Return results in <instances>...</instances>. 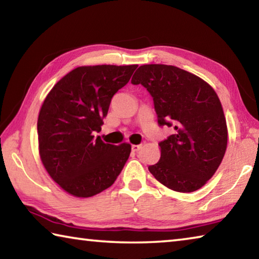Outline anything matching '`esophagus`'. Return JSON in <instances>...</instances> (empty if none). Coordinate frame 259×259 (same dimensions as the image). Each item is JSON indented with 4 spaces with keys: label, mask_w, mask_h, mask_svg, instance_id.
Returning <instances> with one entry per match:
<instances>
[{
    "label": "esophagus",
    "mask_w": 259,
    "mask_h": 259,
    "mask_svg": "<svg viewBox=\"0 0 259 259\" xmlns=\"http://www.w3.org/2000/svg\"><path fill=\"white\" fill-rule=\"evenodd\" d=\"M140 148H142V145H133V146H131V150H133V152H138Z\"/></svg>",
    "instance_id": "esophagus-1"
}]
</instances>
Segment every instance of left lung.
I'll list each match as a JSON object with an SVG mask.
<instances>
[{"mask_svg": "<svg viewBox=\"0 0 259 259\" xmlns=\"http://www.w3.org/2000/svg\"><path fill=\"white\" fill-rule=\"evenodd\" d=\"M133 84L146 88L154 100L160 125L175 134L161 142V157L148 166L170 190L190 193L205 185L222 163L227 125L221 100L209 83L171 65H142Z\"/></svg>", "mask_w": 259, "mask_h": 259, "instance_id": "1", "label": "left lung"}]
</instances>
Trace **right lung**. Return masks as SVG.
I'll list each match as a JSON object with an SVG mask.
<instances>
[{"label":"right lung","mask_w":259,"mask_h":259,"mask_svg":"<svg viewBox=\"0 0 259 259\" xmlns=\"http://www.w3.org/2000/svg\"><path fill=\"white\" fill-rule=\"evenodd\" d=\"M138 65L74 68L56 83L37 119L38 153L49 176L75 198H90L113 185L131 145H111L102 130L112 97L129 82Z\"/></svg>","instance_id":"obj_1"}]
</instances>
